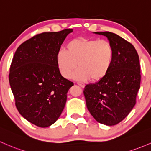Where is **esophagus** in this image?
Listing matches in <instances>:
<instances>
[{
    "label": "esophagus",
    "instance_id": "1",
    "mask_svg": "<svg viewBox=\"0 0 151 151\" xmlns=\"http://www.w3.org/2000/svg\"><path fill=\"white\" fill-rule=\"evenodd\" d=\"M77 85H80V86L81 87V88H85V85L84 83H82V82H77Z\"/></svg>",
    "mask_w": 151,
    "mask_h": 151
}]
</instances>
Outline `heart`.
<instances>
[{"instance_id":"1","label":"heart","mask_w":151,"mask_h":151,"mask_svg":"<svg viewBox=\"0 0 151 151\" xmlns=\"http://www.w3.org/2000/svg\"><path fill=\"white\" fill-rule=\"evenodd\" d=\"M114 57L112 44L106 40L77 38L56 55V65L60 74L69 79L77 67L75 78L79 80L99 81L110 70Z\"/></svg>"}]
</instances>
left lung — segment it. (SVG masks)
Masks as SVG:
<instances>
[{"mask_svg": "<svg viewBox=\"0 0 151 151\" xmlns=\"http://www.w3.org/2000/svg\"><path fill=\"white\" fill-rule=\"evenodd\" d=\"M106 36L114 49L111 67L107 75L84 89L88 109L99 123L113 126L122 122L136 104L140 87V65L134 47L110 32H95Z\"/></svg>", "mask_w": 151, "mask_h": 151, "instance_id": "8db88e82", "label": "left lung"}]
</instances>
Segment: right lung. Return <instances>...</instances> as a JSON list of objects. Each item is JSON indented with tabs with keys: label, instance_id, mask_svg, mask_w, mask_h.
Wrapping results in <instances>:
<instances>
[{
	"label": "right lung",
	"instance_id": "1",
	"mask_svg": "<svg viewBox=\"0 0 151 151\" xmlns=\"http://www.w3.org/2000/svg\"><path fill=\"white\" fill-rule=\"evenodd\" d=\"M73 31L42 32L19 46L13 57L9 79L19 114L40 127L53 124L61 116L67 92L74 83L61 76L56 55Z\"/></svg>",
	"mask_w": 151,
	"mask_h": 151
}]
</instances>
